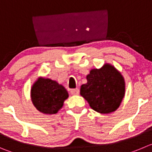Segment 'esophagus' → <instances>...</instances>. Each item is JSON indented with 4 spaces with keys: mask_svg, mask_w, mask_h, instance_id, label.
Returning a JSON list of instances; mask_svg holds the SVG:
<instances>
[{
    "mask_svg": "<svg viewBox=\"0 0 152 152\" xmlns=\"http://www.w3.org/2000/svg\"><path fill=\"white\" fill-rule=\"evenodd\" d=\"M70 93L73 95H78L79 94V89H71L70 91Z\"/></svg>",
    "mask_w": 152,
    "mask_h": 152,
    "instance_id": "34e87169",
    "label": "esophagus"
}]
</instances>
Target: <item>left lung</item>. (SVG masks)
Masks as SVG:
<instances>
[{
  "mask_svg": "<svg viewBox=\"0 0 152 152\" xmlns=\"http://www.w3.org/2000/svg\"><path fill=\"white\" fill-rule=\"evenodd\" d=\"M87 83L80 86V95L92 110L110 113L119 107L125 92V79L112 65L92 69L86 76Z\"/></svg>",
  "mask_w": 152,
  "mask_h": 152,
  "instance_id": "1",
  "label": "left lung"
}]
</instances>
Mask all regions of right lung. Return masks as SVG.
<instances>
[{
    "label": "right lung",
    "instance_id": "1",
    "mask_svg": "<svg viewBox=\"0 0 152 152\" xmlns=\"http://www.w3.org/2000/svg\"><path fill=\"white\" fill-rule=\"evenodd\" d=\"M31 100L35 107L45 114H55L69 97L64 86L49 78L39 77L32 86Z\"/></svg>",
    "mask_w": 152,
    "mask_h": 152
}]
</instances>
